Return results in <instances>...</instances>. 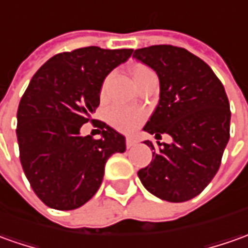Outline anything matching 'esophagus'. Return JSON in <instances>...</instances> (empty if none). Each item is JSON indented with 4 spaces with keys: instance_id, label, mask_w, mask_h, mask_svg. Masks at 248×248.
<instances>
[{
    "instance_id": "1",
    "label": "esophagus",
    "mask_w": 248,
    "mask_h": 248,
    "mask_svg": "<svg viewBox=\"0 0 248 248\" xmlns=\"http://www.w3.org/2000/svg\"><path fill=\"white\" fill-rule=\"evenodd\" d=\"M134 145H136V138L133 137V136H129V137L126 138V146L127 148H133Z\"/></svg>"
}]
</instances>
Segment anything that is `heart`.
I'll return each instance as SVG.
<instances>
[{
	"label": "heart",
	"instance_id": "b5f03b06",
	"mask_svg": "<svg viewBox=\"0 0 248 248\" xmlns=\"http://www.w3.org/2000/svg\"><path fill=\"white\" fill-rule=\"evenodd\" d=\"M149 73H153V72L152 69H149L148 66H144V65L136 66L133 69L134 82L140 81L144 76L149 75ZM106 84H107V80L103 84V89L106 88ZM142 118H144V114L141 111L124 108V107H114V108H111L110 114H108L111 124L121 131H131L133 129H136L138 124L142 121Z\"/></svg>",
	"mask_w": 248,
	"mask_h": 248
}]
</instances>
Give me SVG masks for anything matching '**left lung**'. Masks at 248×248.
<instances>
[{
    "label": "left lung",
    "instance_id": "left-lung-1",
    "mask_svg": "<svg viewBox=\"0 0 248 248\" xmlns=\"http://www.w3.org/2000/svg\"><path fill=\"white\" fill-rule=\"evenodd\" d=\"M133 57L156 72L160 100L144 130L170 134L172 144L152 141L151 164L138 171L144 187L160 200L185 202L202 193L220 168L230 140V102L208 63L182 47L157 45Z\"/></svg>",
    "mask_w": 248,
    "mask_h": 248
}]
</instances>
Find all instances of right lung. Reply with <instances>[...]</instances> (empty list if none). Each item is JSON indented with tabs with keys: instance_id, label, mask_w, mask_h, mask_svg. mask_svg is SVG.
Instances as JSON below:
<instances>
[{
	"instance_id": "obj_1",
	"label": "right lung",
	"mask_w": 248,
	"mask_h": 248,
	"mask_svg": "<svg viewBox=\"0 0 248 248\" xmlns=\"http://www.w3.org/2000/svg\"><path fill=\"white\" fill-rule=\"evenodd\" d=\"M131 48L89 46L61 53L33 75L17 110L20 161L35 194L48 208L73 210L99 190L111 155L126 151L124 137L93 122L102 137H81L100 103L103 81L129 60Z\"/></svg>"
}]
</instances>
